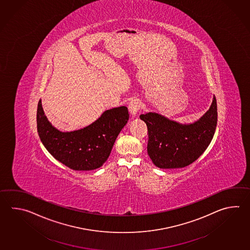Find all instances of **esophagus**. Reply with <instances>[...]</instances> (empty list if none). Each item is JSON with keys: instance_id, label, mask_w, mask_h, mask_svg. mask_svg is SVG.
Instances as JSON below:
<instances>
[{"instance_id": "obj_1", "label": "esophagus", "mask_w": 250, "mask_h": 250, "mask_svg": "<svg viewBox=\"0 0 250 250\" xmlns=\"http://www.w3.org/2000/svg\"><path fill=\"white\" fill-rule=\"evenodd\" d=\"M128 109L132 116L137 115L138 112H140V110H141V102H139L138 100H133L129 103Z\"/></svg>"}]
</instances>
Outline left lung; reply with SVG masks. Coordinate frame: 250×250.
<instances>
[{
    "label": "left lung",
    "mask_w": 250,
    "mask_h": 250,
    "mask_svg": "<svg viewBox=\"0 0 250 250\" xmlns=\"http://www.w3.org/2000/svg\"><path fill=\"white\" fill-rule=\"evenodd\" d=\"M148 128V156L159 168H180L193 163L211 143L217 125L214 97L208 111L199 121L182 125L157 113L141 115Z\"/></svg>",
    "instance_id": "8db88e82"
}]
</instances>
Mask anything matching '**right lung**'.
Instances as JSON below:
<instances>
[{
	"label": "right lung",
	"instance_id": "add662e5",
	"mask_svg": "<svg viewBox=\"0 0 250 250\" xmlns=\"http://www.w3.org/2000/svg\"><path fill=\"white\" fill-rule=\"evenodd\" d=\"M129 118L127 107H114L87 127L70 133H62L47 120L38 102L37 132L46 149L58 161L77 171L101 167L111 152L117 135Z\"/></svg>",
	"mask_w": 250,
	"mask_h": 250
}]
</instances>
